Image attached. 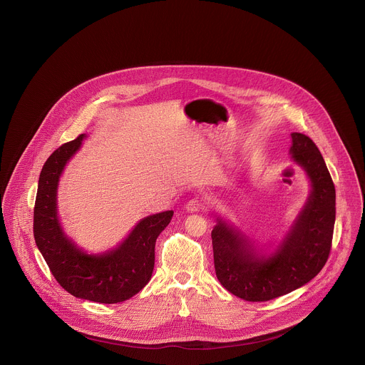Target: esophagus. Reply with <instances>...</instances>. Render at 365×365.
<instances>
[{
  "label": "esophagus",
  "instance_id": "esophagus-1",
  "mask_svg": "<svg viewBox=\"0 0 365 365\" xmlns=\"http://www.w3.org/2000/svg\"><path fill=\"white\" fill-rule=\"evenodd\" d=\"M205 209H206V202L202 197H195V199L189 200L186 205V210L190 213H197Z\"/></svg>",
  "mask_w": 365,
  "mask_h": 365
}]
</instances>
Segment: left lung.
I'll list each match as a JSON object with an SVG mask.
<instances>
[{
  "instance_id": "obj_1",
  "label": "left lung",
  "mask_w": 365,
  "mask_h": 365,
  "mask_svg": "<svg viewBox=\"0 0 365 365\" xmlns=\"http://www.w3.org/2000/svg\"><path fill=\"white\" fill-rule=\"evenodd\" d=\"M293 160L307 173L312 192L291 232L271 254L254 252L244 235L219 220L212 231L220 284L248 302H267L312 281L327 262L336 221V189L316 144L292 133Z\"/></svg>"
}]
</instances>
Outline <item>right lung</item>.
Instances as JSON below:
<instances>
[{
	"mask_svg": "<svg viewBox=\"0 0 365 365\" xmlns=\"http://www.w3.org/2000/svg\"><path fill=\"white\" fill-rule=\"evenodd\" d=\"M84 134L59 146L45 162L34 207V237L52 275L76 297L97 303L124 302L149 282L155 265V242L170 222L173 212L141 220L115 250L88 255L76 247L61 228L56 190L61 173L81 145Z\"/></svg>",
	"mask_w": 365,
	"mask_h": 365,
	"instance_id": "1",
	"label": "right lung"
}]
</instances>
